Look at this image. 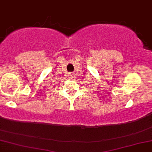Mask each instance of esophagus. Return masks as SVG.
Returning <instances> with one entry per match:
<instances>
[{
    "instance_id": "esophagus-1",
    "label": "esophagus",
    "mask_w": 152,
    "mask_h": 152,
    "mask_svg": "<svg viewBox=\"0 0 152 152\" xmlns=\"http://www.w3.org/2000/svg\"><path fill=\"white\" fill-rule=\"evenodd\" d=\"M71 76V77H70V78H73V76Z\"/></svg>"
}]
</instances>
